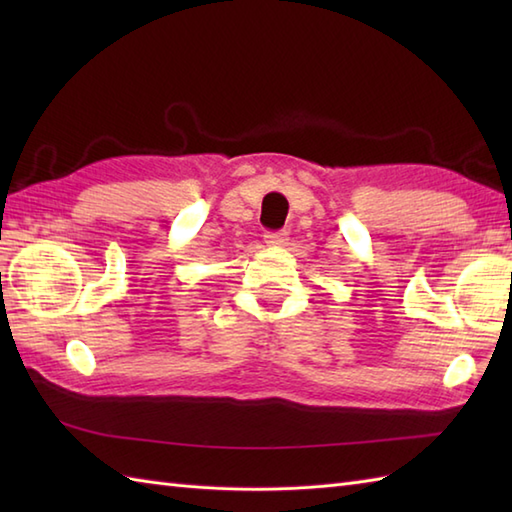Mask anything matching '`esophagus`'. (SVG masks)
Instances as JSON below:
<instances>
[{
  "label": "esophagus",
  "mask_w": 512,
  "mask_h": 512,
  "mask_svg": "<svg viewBox=\"0 0 512 512\" xmlns=\"http://www.w3.org/2000/svg\"><path fill=\"white\" fill-rule=\"evenodd\" d=\"M264 242L273 248H281L288 244V233L286 231H268L264 235Z\"/></svg>",
  "instance_id": "obj_1"
}]
</instances>
